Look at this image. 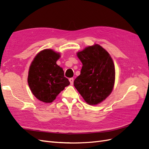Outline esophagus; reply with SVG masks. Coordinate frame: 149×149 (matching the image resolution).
<instances>
[{"instance_id":"1","label":"esophagus","mask_w":149,"mask_h":149,"mask_svg":"<svg viewBox=\"0 0 149 149\" xmlns=\"http://www.w3.org/2000/svg\"><path fill=\"white\" fill-rule=\"evenodd\" d=\"M69 81H70V84H73V82H74V79H73V78H70V79H69Z\"/></svg>"}]
</instances>
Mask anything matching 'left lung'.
Masks as SVG:
<instances>
[{"instance_id":"left-lung-1","label":"left lung","mask_w":149,"mask_h":149,"mask_svg":"<svg viewBox=\"0 0 149 149\" xmlns=\"http://www.w3.org/2000/svg\"><path fill=\"white\" fill-rule=\"evenodd\" d=\"M83 66L74 86L89 105L105 100L114 88L115 68L112 58L97 44L77 53Z\"/></svg>"}]
</instances>
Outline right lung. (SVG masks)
<instances>
[{"label": "right lung", "mask_w": 149, "mask_h": 149, "mask_svg": "<svg viewBox=\"0 0 149 149\" xmlns=\"http://www.w3.org/2000/svg\"><path fill=\"white\" fill-rule=\"evenodd\" d=\"M60 57V53L45 49L36 55L30 65L29 86L33 95L43 102H52L70 84L62 68L56 64Z\"/></svg>", "instance_id": "add662e5"}]
</instances>
